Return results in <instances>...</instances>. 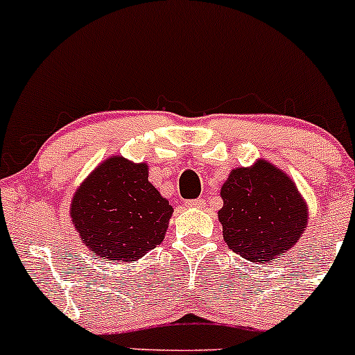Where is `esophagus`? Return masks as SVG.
<instances>
[{
  "instance_id": "esophagus-1",
  "label": "esophagus",
  "mask_w": 355,
  "mask_h": 355,
  "mask_svg": "<svg viewBox=\"0 0 355 355\" xmlns=\"http://www.w3.org/2000/svg\"><path fill=\"white\" fill-rule=\"evenodd\" d=\"M205 205H206L205 199H191V201L186 202V208L199 209V208H205Z\"/></svg>"
}]
</instances>
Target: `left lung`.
<instances>
[{"mask_svg":"<svg viewBox=\"0 0 355 355\" xmlns=\"http://www.w3.org/2000/svg\"><path fill=\"white\" fill-rule=\"evenodd\" d=\"M220 194L223 238L252 263H270L286 254L306 228L309 205L295 181L265 159L234 167Z\"/></svg>","mask_w":355,"mask_h":355,"instance_id":"1","label":"left lung"}]
</instances>
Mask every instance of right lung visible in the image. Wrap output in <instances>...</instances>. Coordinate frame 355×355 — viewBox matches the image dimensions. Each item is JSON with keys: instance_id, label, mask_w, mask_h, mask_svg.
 <instances>
[{"instance_id": "1", "label": "right lung", "mask_w": 355, "mask_h": 355, "mask_svg": "<svg viewBox=\"0 0 355 355\" xmlns=\"http://www.w3.org/2000/svg\"><path fill=\"white\" fill-rule=\"evenodd\" d=\"M173 211L149 182L147 162L110 156L75 191L70 218L92 253L107 263H129L161 245Z\"/></svg>"}]
</instances>
